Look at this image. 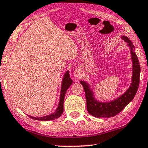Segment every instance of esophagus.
Here are the masks:
<instances>
[{"instance_id":"obj_1","label":"esophagus","mask_w":148,"mask_h":148,"mask_svg":"<svg viewBox=\"0 0 148 148\" xmlns=\"http://www.w3.org/2000/svg\"><path fill=\"white\" fill-rule=\"evenodd\" d=\"M81 75V70L80 69H77L75 71V76L76 77H80Z\"/></svg>"}]
</instances>
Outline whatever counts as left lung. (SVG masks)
Segmentation results:
<instances>
[{
  "label": "left lung",
  "instance_id": "1",
  "mask_svg": "<svg viewBox=\"0 0 148 148\" xmlns=\"http://www.w3.org/2000/svg\"><path fill=\"white\" fill-rule=\"evenodd\" d=\"M122 38L130 47L133 63V74L132 80V83L126 92L115 101H111L110 103H101L95 100L94 97H92V92L88 88L89 87L87 84L82 81L80 82L85 92L87 111L90 114L95 117L110 118L118 114L134 99L139 87L140 65L138 57L135 53L134 46L131 41L126 36H122Z\"/></svg>",
  "mask_w": 148,
  "mask_h": 148
}]
</instances>
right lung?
<instances>
[{
  "mask_svg": "<svg viewBox=\"0 0 148 148\" xmlns=\"http://www.w3.org/2000/svg\"><path fill=\"white\" fill-rule=\"evenodd\" d=\"M73 83L72 79L70 78L69 72L67 71L66 73L65 74L64 77H63L62 85H61V95H60V103H59V106L55 112L51 114L50 115L46 116L44 117H40V118H36L31 116H28L31 119L37 120H41V121H47V120H55L58 118L60 117L61 114L63 112V101H64V98L65 93H66L67 90L68 89L70 86Z\"/></svg>",
  "mask_w": 148,
  "mask_h": 148,
  "instance_id": "1",
  "label": "right lung"
}]
</instances>
